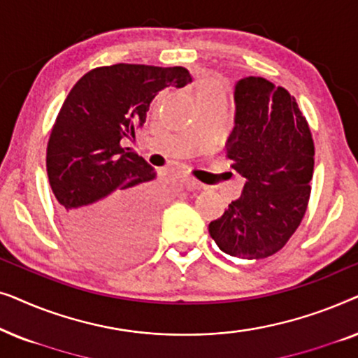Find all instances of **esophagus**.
I'll return each instance as SVG.
<instances>
[{"label":"esophagus","instance_id":"34e87169","mask_svg":"<svg viewBox=\"0 0 358 358\" xmlns=\"http://www.w3.org/2000/svg\"><path fill=\"white\" fill-rule=\"evenodd\" d=\"M182 180H184V185L187 190H197L202 187V182H199L197 179L192 178V176H189V174H185Z\"/></svg>","mask_w":358,"mask_h":358}]
</instances>
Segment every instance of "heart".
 I'll return each instance as SVG.
<instances>
[{
  "mask_svg": "<svg viewBox=\"0 0 358 358\" xmlns=\"http://www.w3.org/2000/svg\"><path fill=\"white\" fill-rule=\"evenodd\" d=\"M212 97H224V86L220 80L208 78L199 87V99H212Z\"/></svg>",
  "mask_w": 358,
  "mask_h": 358,
  "instance_id": "1",
  "label": "heart"
}]
</instances>
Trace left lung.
<instances>
[{"instance_id": "8db88e82", "label": "left lung", "mask_w": 358, "mask_h": 358, "mask_svg": "<svg viewBox=\"0 0 358 358\" xmlns=\"http://www.w3.org/2000/svg\"><path fill=\"white\" fill-rule=\"evenodd\" d=\"M234 102L227 156L246 184L208 231L224 254L254 261L280 251L300 227L310 202L315 143L285 87L243 78L234 86Z\"/></svg>"}]
</instances>
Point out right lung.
<instances>
[{
	"instance_id": "right-lung-1",
	"label": "right lung",
	"mask_w": 358,
	"mask_h": 358,
	"mask_svg": "<svg viewBox=\"0 0 358 358\" xmlns=\"http://www.w3.org/2000/svg\"><path fill=\"white\" fill-rule=\"evenodd\" d=\"M190 81L182 66L117 63L87 71L66 96L47 143V174L63 227L91 257L124 264L150 248L156 171L122 140L143 127L158 91Z\"/></svg>"
}]
</instances>
